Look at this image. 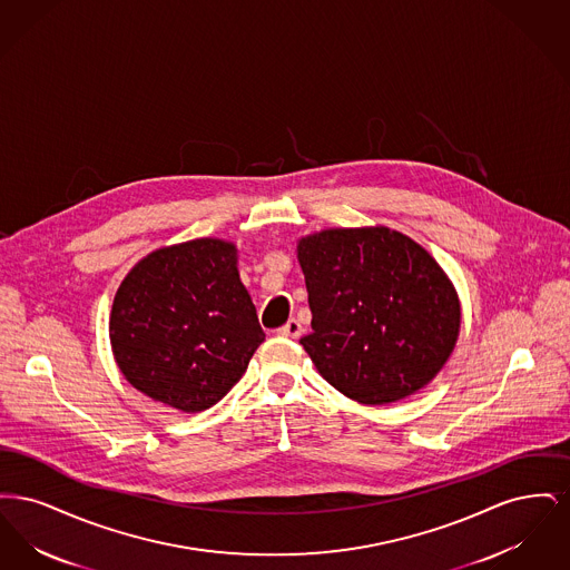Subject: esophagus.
Masks as SVG:
<instances>
[{
  "mask_svg": "<svg viewBox=\"0 0 570 570\" xmlns=\"http://www.w3.org/2000/svg\"><path fill=\"white\" fill-rule=\"evenodd\" d=\"M279 335H284V337H293V340H297L298 335L303 333V326L298 323L297 318H291L286 325L282 326L279 331H277Z\"/></svg>",
  "mask_w": 570,
  "mask_h": 570,
  "instance_id": "1",
  "label": "esophagus"
}]
</instances>
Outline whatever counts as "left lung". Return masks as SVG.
<instances>
[{
    "mask_svg": "<svg viewBox=\"0 0 570 570\" xmlns=\"http://www.w3.org/2000/svg\"><path fill=\"white\" fill-rule=\"evenodd\" d=\"M312 333L298 344L346 397L379 406L423 389L460 335V301L434 258L391 228L298 242Z\"/></svg>",
    "mask_w": 570,
    "mask_h": 570,
    "instance_id": "1",
    "label": "left lung"
}]
</instances>
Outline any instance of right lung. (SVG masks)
Returning a JSON list of instances; mask_svg holds the SVG:
<instances>
[{"label":"right lung","instance_id":"add662e5","mask_svg":"<svg viewBox=\"0 0 570 570\" xmlns=\"http://www.w3.org/2000/svg\"><path fill=\"white\" fill-rule=\"evenodd\" d=\"M265 342L235 245L194 239L151 252L121 282L110 344L126 380L184 412L217 404Z\"/></svg>","mask_w":570,"mask_h":570}]
</instances>
